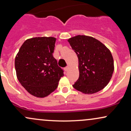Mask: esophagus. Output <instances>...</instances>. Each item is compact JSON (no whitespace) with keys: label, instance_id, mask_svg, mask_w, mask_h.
<instances>
[{"label":"esophagus","instance_id":"obj_1","mask_svg":"<svg viewBox=\"0 0 131 131\" xmlns=\"http://www.w3.org/2000/svg\"><path fill=\"white\" fill-rule=\"evenodd\" d=\"M68 70H69V67H68H68H67L64 68V70H65L66 71H68Z\"/></svg>","mask_w":131,"mask_h":131}]
</instances>
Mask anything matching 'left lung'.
<instances>
[{
  "label": "left lung",
  "mask_w": 131,
  "mask_h": 131,
  "mask_svg": "<svg viewBox=\"0 0 131 131\" xmlns=\"http://www.w3.org/2000/svg\"><path fill=\"white\" fill-rule=\"evenodd\" d=\"M68 41L79 59V77L72 86L85 94H93L103 89L114 71L110 50L99 40L89 36H75Z\"/></svg>",
  "instance_id": "8db88e82"
}]
</instances>
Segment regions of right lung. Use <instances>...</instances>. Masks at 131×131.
<instances>
[{"label":"right lung","mask_w":131,"mask_h":131,"mask_svg":"<svg viewBox=\"0 0 131 131\" xmlns=\"http://www.w3.org/2000/svg\"><path fill=\"white\" fill-rule=\"evenodd\" d=\"M56 38L35 37L25 41L15 58L19 82L30 94L45 97L58 86L64 75L53 57Z\"/></svg>","instance_id":"add662e5"}]
</instances>
